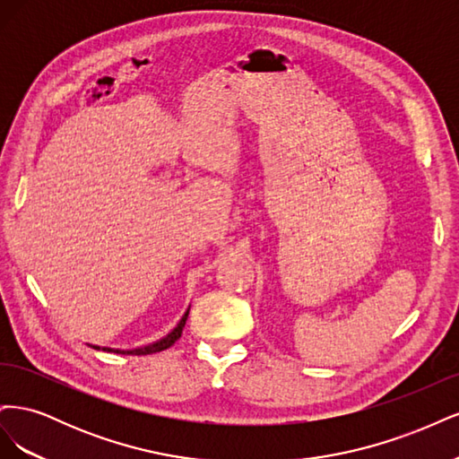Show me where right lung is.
I'll return each instance as SVG.
<instances>
[{"mask_svg": "<svg viewBox=\"0 0 459 459\" xmlns=\"http://www.w3.org/2000/svg\"><path fill=\"white\" fill-rule=\"evenodd\" d=\"M187 314H189V308L187 312L182 316V319H179V324L169 333V335L162 337L160 341L152 342V344H147V346H140V349H134V351H126L122 354H130V356H145V354H155V352H160V351H166L170 349V346L182 337V331H184V325H186V319H187Z\"/></svg>", "mask_w": 459, "mask_h": 459, "instance_id": "obj_1", "label": "right lung"}]
</instances>
